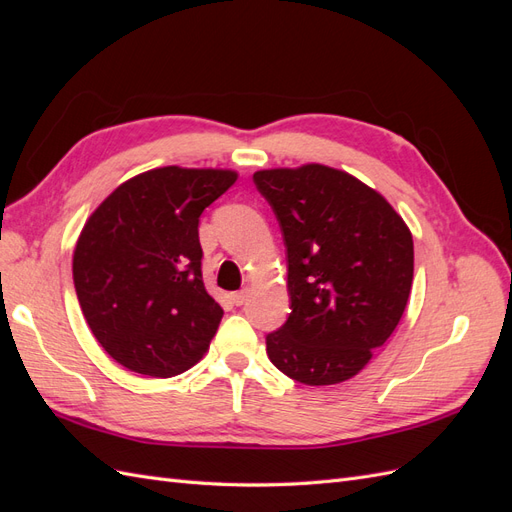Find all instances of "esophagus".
Returning <instances> with one entry per match:
<instances>
[{
	"mask_svg": "<svg viewBox=\"0 0 512 512\" xmlns=\"http://www.w3.org/2000/svg\"><path fill=\"white\" fill-rule=\"evenodd\" d=\"M247 297H250V288H243V290L232 294V303H235V305H243V303L247 301Z\"/></svg>",
	"mask_w": 512,
	"mask_h": 512,
	"instance_id": "esophagus-1",
	"label": "esophagus"
}]
</instances>
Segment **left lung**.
I'll use <instances>...</instances> for the list:
<instances>
[{"label":"left lung","mask_w":512,"mask_h":512,"mask_svg":"<svg viewBox=\"0 0 512 512\" xmlns=\"http://www.w3.org/2000/svg\"><path fill=\"white\" fill-rule=\"evenodd\" d=\"M282 228L290 316L267 335L288 378L344 382L391 337L410 297L414 243L384 196L322 164L254 173Z\"/></svg>","instance_id":"left-lung-1"}]
</instances>
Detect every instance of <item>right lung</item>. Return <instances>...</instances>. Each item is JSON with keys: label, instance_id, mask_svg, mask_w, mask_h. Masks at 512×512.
<instances>
[{"label": "right lung", "instance_id": "add662e5", "mask_svg": "<svg viewBox=\"0 0 512 512\" xmlns=\"http://www.w3.org/2000/svg\"><path fill=\"white\" fill-rule=\"evenodd\" d=\"M235 170L164 166L121 183L91 213L72 258L76 297L100 346L136 374L196 365L224 309L203 282L198 218Z\"/></svg>", "mask_w": 512, "mask_h": 512}]
</instances>
